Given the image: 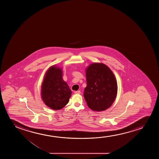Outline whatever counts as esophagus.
<instances>
[{"mask_svg":"<svg viewBox=\"0 0 159 159\" xmlns=\"http://www.w3.org/2000/svg\"><path fill=\"white\" fill-rule=\"evenodd\" d=\"M74 93L75 94H80V91H77L74 92Z\"/></svg>","mask_w":159,"mask_h":159,"instance_id":"1","label":"esophagus"}]
</instances>
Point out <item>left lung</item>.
I'll list each match as a JSON object with an SVG mask.
<instances>
[{
    "label": "left lung",
    "mask_w": 159,
    "mask_h": 159,
    "mask_svg": "<svg viewBox=\"0 0 159 159\" xmlns=\"http://www.w3.org/2000/svg\"><path fill=\"white\" fill-rule=\"evenodd\" d=\"M87 86L84 96L87 106L94 111L111 107L117 94V83L112 71L102 63H92L86 68Z\"/></svg>",
    "instance_id": "1"
}]
</instances>
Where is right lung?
<instances>
[{
    "instance_id": "1",
    "label": "right lung",
    "mask_w": 159,
    "mask_h": 159,
    "mask_svg": "<svg viewBox=\"0 0 159 159\" xmlns=\"http://www.w3.org/2000/svg\"><path fill=\"white\" fill-rule=\"evenodd\" d=\"M72 91L62 78V69L50 66L44 74L41 85L42 100L50 109H62L69 102Z\"/></svg>"
}]
</instances>
